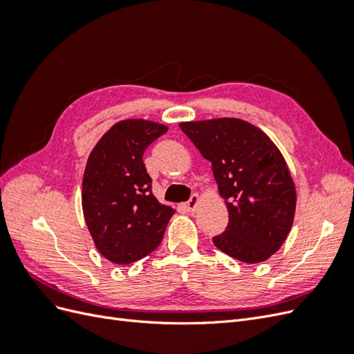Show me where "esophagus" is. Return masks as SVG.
<instances>
[{
	"label": "esophagus",
	"instance_id": "esophagus-1",
	"mask_svg": "<svg viewBox=\"0 0 354 354\" xmlns=\"http://www.w3.org/2000/svg\"><path fill=\"white\" fill-rule=\"evenodd\" d=\"M199 203H201V196L198 194H194V195L190 196V199L185 203V208L189 212H195L198 209V207H199Z\"/></svg>",
	"mask_w": 354,
	"mask_h": 354
}]
</instances>
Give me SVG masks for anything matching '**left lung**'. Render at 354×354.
Wrapping results in <instances>:
<instances>
[{
    "instance_id": "obj_1",
    "label": "left lung",
    "mask_w": 354,
    "mask_h": 354,
    "mask_svg": "<svg viewBox=\"0 0 354 354\" xmlns=\"http://www.w3.org/2000/svg\"><path fill=\"white\" fill-rule=\"evenodd\" d=\"M180 128L212 173L229 211L214 245L232 259L254 264L281 248L291 232L297 192L286 160L270 137L238 118L181 122Z\"/></svg>"
}]
</instances>
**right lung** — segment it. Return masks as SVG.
Listing matches in <instances>:
<instances>
[{"mask_svg":"<svg viewBox=\"0 0 354 354\" xmlns=\"http://www.w3.org/2000/svg\"><path fill=\"white\" fill-rule=\"evenodd\" d=\"M168 127L146 120L112 125L91 151L82 178V211L95 248L127 266L155 251L176 212L152 194L146 147Z\"/></svg>","mask_w":354,"mask_h":354,"instance_id":"obj_1","label":"right lung"}]
</instances>
